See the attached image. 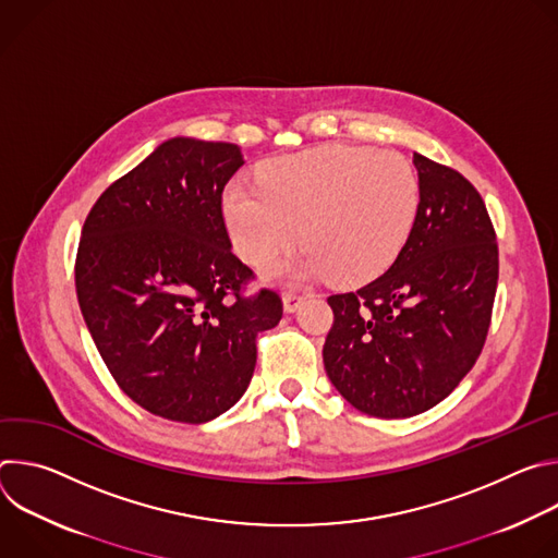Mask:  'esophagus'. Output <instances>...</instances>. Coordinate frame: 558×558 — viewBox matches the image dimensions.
I'll use <instances>...</instances> for the list:
<instances>
[{"label":"esophagus","instance_id":"obj_1","mask_svg":"<svg viewBox=\"0 0 558 558\" xmlns=\"http://www.w3.org/2000/svg\"><path fill=\"white\" fill-rule=\"evenodd\" d=\"M302 300H304V298L298 295V293H284V295H282V306H284L287 313H293V311L300 308Z\"/></svg>","mask_w":558,"mask_h":558}]
</instances>
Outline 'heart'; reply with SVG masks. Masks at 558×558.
<instances>
[{
    "label": "heart",
    "instance_id": "b5f03b06",
    "mask_svg": "<svg viewBox=\"0 0 558 558\" xmlns=\"http://www.w3.org/2000/svg\"><path fill=\"white\" fill-rule=\"evenodd\" d=\"M420 203L407 156L323 145L274 158L260 172V190L229 185L222 218L233 252L256 269L274 265L300 238L306 252L291 267L295 278L357 284L402 254Z\"/></svg>",
    "mask_w": 558,
    "mask_h": 558
}]
</instances>
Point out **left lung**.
Returning a JSON list of instances; mask_svg holds the SVG:
<instances>
[{"mask_svg": "<svg viewBox=\"0 0 558 558\" xmlns=\"http://www.w3.org/2000/svg\"><path fill=\"white\" fill-rule=\"evenodd\" d=\"M422 203L402 254L351 293L329 295L323 360L357 411L402 420L454 390L480 357L499 278L486 205L459 172L413 154Z\"/></svg>", "mask_w": 558, "mask_h": 558, "instance_id": "left-lung-1", "label": "left lung"}]
</instances>
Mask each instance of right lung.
I'll list each match as a JSON object with an SVG mask.
<instances>
[{"label": "right lung", "mask_w": 558, "mask_h": 558, "mask_svg": "<svg viewBox=\"0 0 558 558\" xmlns=\"http://www.w3.org/2000/svg\"><path fill=\"white\" fill-rule=\"evenodd\" d=\"M243 151L174 136L90 209L74 282L86 327L121 390L151 415L205 424L229 411L256 368V336L282 317L278 293L231 254L222 190Z\"/></svg>", "instance_id": "1"}]
</instances>
